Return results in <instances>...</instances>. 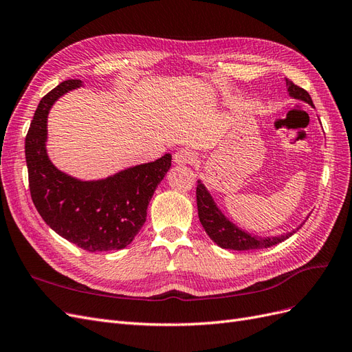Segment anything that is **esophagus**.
Wrapping results in <instances>:
<instances>
[{
  "mask_svg": "<svg viewBox=\"0 0 352 352\" xmlns=\"http://www.w3.org/2000/svg\"><path fill=\"white\" fill-rule=\"evenodd\" d=\"M173 160L176 164H192L197 162V154L190 150H179L175 153Z\"/></svg>",
  "mask_w": 352,
  "mask_h": 352,
  "instance_id": "obj_1",
  "label": "esophagus"
}]
</instances>
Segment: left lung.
I'll return each instance as SVG.
<instances>
[{
	"label": "left lung",
	"instance_id": "left-lung-1",
	"mask_svg": "<svg viewBox=\"0 0 352 352\" xmlns=\"http://www.w3.org/2000/svg\"><path fill=\"white\" fill-rule=\"evenodd\" d=\"M286 87L287 92L292 98L295 100H301L307 104L313 105V100L305 89L296 87V85L286 79ZM197 206H198V217L202 228L207 232V235L212 242H216L220 248L225 250H235V251H248V250H261V248H269L273 247L276 243H280L285 239L292 236L294 233L301 229L300 225L295 230L289 233H283V235L279 236H273V238H258L254 236L251 233L245 232L239 229L238 226L233 225L229 219L225 217V214L217 208L214 199L210 195L208 190L206 189L204 184L198 180L197 185Z\"/></svg>",
	"mask_w": 352,
	"mask_h": 352
}]
</instances>
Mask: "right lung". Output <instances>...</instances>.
<instances>
[{
	"instance_id": "add662e5",
	"label": "right lung",
	"mask_w": 352,
	"mask_h": 352,
	"mask_svg": "<svg viewBox=\"0 0 352 352\" xmlns=\"http://www.w3.org/2000/svg\"><path fill=\"white\" fill-rule=\"evenodd\" d=\"M80 85L79 79L61 82L38 105L25 141L30 197L47 225L79 248L122 250L144 226L148 204L172 166V155L101 180H79L60 172L47 155L48 113L61 95Z\"/></svg>"
}]
</instances>
